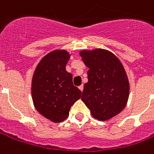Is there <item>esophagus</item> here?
<instances>
[{
	"label": "esophagus",
	"mask_w": 154,
	"mask_h": 154,
	"mask_svg": "<svg viewBox=\"0 0 154 154\" xmlns=\"http://www.w3.org/2000/svg\"><path fill=\"white\" fill-rule=\"evenodd\" d=\"M79 89H80L82 91H83V85H81V86H79Z\"/></svg>",
	"instance_id": "obj_1"
}]
</instances>
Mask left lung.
Masks as SVG:
<instances>
[{
    "instance_id": "obj_1",
    "label": "left lung",
    "mask_w": 154,
    "mask_h": 154,
    "mask_svg": "<svg viewBox=\"0 0 154 154\" xmlns=\"http://www.w3.org/2000/svg\"><path fill=\"white\" fill-rule=\"evenodd\" d=\"M88 67L82 100L91 115L100 121L109 120L125 108L129 96V82L123 66L110 51L98 49L81 51Z\"/></svg>"
}]
</instances>
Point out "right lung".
Masks as SVG:
<instances>
[{"instance_id":"right-lung-1","label":"right lung","mask_w":154,"mask_h":154,"mask_svg":"<svg viewBox=\"0 0 154 154\" xmlns=\"http://www.w3.org/2000/svg\"><path fill=\"white\" fill-rule=\"evenodd\" d=\"M66 51H54L38 63L32 82L34 106L42 115L54 122H61L69 115L82 91L72 83V75L66 71L69 60Z\"/></svg>"}]
</instances>
